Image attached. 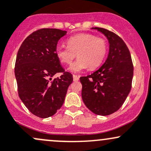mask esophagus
Segmentation results:
<instances>
[{"label": "esophagus", "instance_id": "obj_1", "mask_svg": "<svg viewBox=\"0 0 151 151\" xmlns=\"http://www.w3.org/2000/svg\"><path fill=\"white\" fill-rule=\"evenodd\" d=\"M73 81H78L79 80V76H76V75H73Z\"/></svg>", "mask_w": 151, "mask_h": 151}]
</instances>
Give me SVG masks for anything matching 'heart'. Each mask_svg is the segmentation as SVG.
I'll use <instances>...</instances> for the list:
<instances>
[{"mask_svg": "<svg viewBox=\"0 0 151 151\" xmlns=\"http://www.w3.org/2000/svg\"><path fill=\"white\" fill-rule=\"evenodd\" d=\"M68 47L58 45L55 55L60 62L65 65H70L78 58L70 70L78 72L88 68L95 69L103 61L107 50L106 41L101 37L88 33H82L70 37L67 40Z\"/></svg>", "mask_w": 151, "mask_h": 151, "instance_id": "obj_1", "label": "heart"}]
</instances>
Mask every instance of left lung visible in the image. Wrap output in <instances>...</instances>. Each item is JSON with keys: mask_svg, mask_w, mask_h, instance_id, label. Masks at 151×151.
<instances>
[{"mask_svg": "<svg viewBox=\"0 0 151 151\" xmlns=\"http://www.w3.org/2000/svg\"><path fill=\"white\" fill-rule=\"evenodd\" d=\"M107 37L109 52L105 63L93 73L80 78L82 99L94 114L109 115L119 109L132 88L133 77L129 50L117 35L100 27H95Z\"/></svg>", "mask_w": 151, "mask_h": 151, "instance_id": "obj_1", "label": "left lung"}]
</instances>
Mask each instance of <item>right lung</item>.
Returning a JSON list of instances; mask_svg holds the SVG:
<instances>
[{"mask_svg":"<svg viewBox=\"0 0 151 151\" xmlns=\"http://www.w3.org/2000/svg\"><path fill=\"white\" fill-rule=\"evenodd\" d=\"M65 31L43 28L32 32L22 42L15 63L19 98L32 114L40 118L52 116L64 102L73 76L60 65L55 55L58 40ZM62 73L60 78H51Z\"/></svg>","mask_w":151,"mask_h":151,"instance_id":"obj_1","label":"right lung"}]
</instances>
